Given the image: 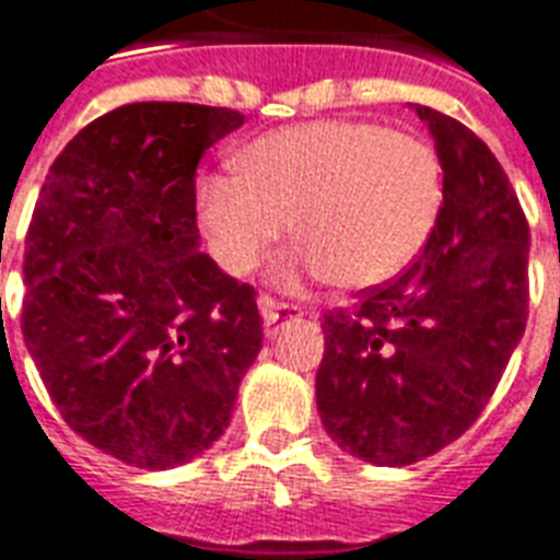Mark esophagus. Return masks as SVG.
<instances>
[{
    "label": "esophagus",
    "instance_id": "obj_1",
    "mask_svg": "<svg viewBox=\"0 0 560 560\" xmlns=\"http://www.w3.org/2000/svg\"><path fill=\"white\" fill-rule=\"evenodd\" d=\"M258 308H261L264 317V331L267 335H276V326H279V319L284 317H302V308L299 305H288V302H279V299L272 296H258Z\"/></svg>",
    "mask_w": 560,
    "mask_h": 560
}]
</instances>
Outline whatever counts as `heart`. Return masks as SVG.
<instances>
[{
    "instance_id": "heart-1",
    "label": "heart",
    "mask_w": 560,
    "mask_h": 560,
    "mask_svg": "<svg viewBox=\"0 0 560 560\" xmlns=\"http://www.w3.org/2000/svg\"><path fill=\"white\" fill-rule=\"evenodd\" d=\"M241 176L199 185V220L225 270L249 272L288 232L281 279L319 272L337 290L382 284L411 261L441 205L429 143L364 119L279 128L243 149Z\"/></svg>"
}]
</instances>
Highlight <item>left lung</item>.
<instances>
[{
  "mask_svg": "<svg viewBox=\"0 0 560 560\" xmlns=\"http://www.w3.org/2000/svg\"><path fill=\"white\" fill-rule=\"evenodd\" d=\"M443 205L417 261L323 314L317 408L328 438L375 467L458 441L505 373L528 317V234L505 170L464 122L417 105Z\"/></svg>",
  "mask_w": 560,
  "mask_h": 560,
  "instance_id": "obj_1",
  "label": "left lung"
}]
</instances>
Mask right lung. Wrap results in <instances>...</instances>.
I'll use <instances>...</instances> for the list:
<instances>
[{"instance_id": "add662e5", "label": "right lung", "mask_w": 560, "mask_h": 560, "mask_svg": "<svg viewBox=\"0 0 560 560\" xmlns=\"http://www.w3.org/2000/svg\"><path fill=\"white\" fill-rule=\"evenodd\" d=\"M243 114L135 102L55 158L25 234L23 337L63 422L128 467L199 458L261 352L255 288L199 252L196 166Z\"/></svg>"}]
</instances>
